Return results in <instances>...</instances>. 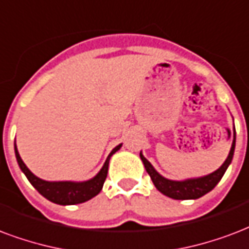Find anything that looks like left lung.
<instances>
[{"mask_svg": "<svg viewBox=\"0 0 249 249\" xmlns=\"http://www.w3.org/2000/svg\"><path fill=\"white\" fill-rule=\"evenodd\" d=\"M233 151H235V134H233L232 145L230 149L229 158L226 159V161L223 162V165L219 169H216L215 172H213L205 177L185 181H172L164 178L162 176H160L158 172L155 171V168L151 165V162L142 153H140V159H142L145 171L148 172L149 177L152 178V182L159 192H161L162 194H165L167 197H171L173 199H197V198L202 197L215 188L216 184L223 177L226 169L229 168L231 160H232Z\"/></svg>", "mask_w": 249, "mask_h": 249, "instance_id": "obj_1", "label": "left lung"}]
</instances>
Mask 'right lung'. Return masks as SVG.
Here are the masks:
<instances>
[{"mask_svg":"<svg viewBox=\"0 0 249 249\" xmlns=\"http://www.w3.org/2000/svg\"><path fill=\"white\" fill-rule=\"evenodd\" d=\"M121 148V144L117 145L111 151L109 158L106 159L104 167L100 171V173L93 177L91 180L85 181V182H69V181H63V182H50V181L40 180L39 177L33 175L30 169L25 165V162L22 161L18 149L16 145V156L18 165L25 173L27 180L31 182L34 188L42 194L43 197H46L48 201H51L57 205H76V203H82L89 201L90 198L96 197L100 193L101 189L104 186V182L107 176V169H109V160L110 156L115 153L118 149Z\"/></svg>","mask_w":249,"mask_h":249,"instance_id":"add662e5","label":"right lung"}]
</instances>
